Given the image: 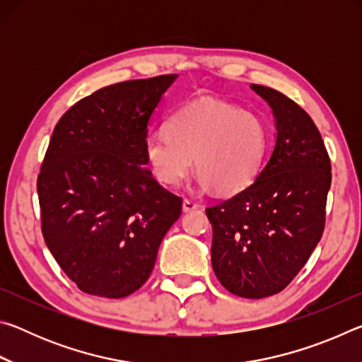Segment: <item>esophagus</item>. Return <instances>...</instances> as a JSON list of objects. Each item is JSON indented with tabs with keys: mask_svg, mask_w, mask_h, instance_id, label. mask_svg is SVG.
I'll return each mask as SVG.
<instances>
[{
	"mask_svg": "<svg viewBox=\"0 0 362 362\" xmlns=\"http://www.w3.org/2000/svg\"><path fill=\"white\" fill-rule=\"evenodd\" d=\"M182 209H183V212H192L194 209H198V204H196L192 199H183Z\"/></svg>",
	"mask_w": 362,
	"mask_h": 362,
	"instance_id": "esophagus-1",
	"label": "esophagus"
}]
</instances>
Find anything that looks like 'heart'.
Instances as JSON below:
<instances>
[{
	"label": "heart",
	"instance_id": "b5f03b06",
	"mask_svg": "<svg viewBox=\"0 0 362 362\" xmlns=\"http://www.w3.org/2000/svg\"><path fill=\"white\" fill-rule=\"evenodd\" d=\"M268 129L260 116L231 103L199 99L175 112L168 131L146 134L144 151L153 175L177 187L193 166L199 183L218 193L246 188L262 168Z\"/></svg>",
	"mask_w": 362,
	"mask_h": 362
}]
</instances>
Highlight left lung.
I'll list each match as a JSON object with an SVG mask.
<instances>
[{
	"label": "left lung",
	"mask_w": 362,
	"mask_h": 362,
	"mask_svg": "<svg viewBox=\"0 0 362 362\" xmlns=\"http://www.w3.org/2000/svg\"><path fill=\"white\" fill-rule=\"evenodd\" d=\"M250 88L276 119L273 153L247 188L206 214L220 283L238 297L263 298L286 289L320 243L332 174L310 115L279 90Z\"/></svg>",
	"instance_id": "left-lung-1"
}]
</instances>
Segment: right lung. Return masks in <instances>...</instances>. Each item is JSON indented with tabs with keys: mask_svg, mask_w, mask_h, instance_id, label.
Returning <instances> with one entry per match:
<instances>
[{
	"mask_svg": "<svg viewBox=\"0 0 362 362\" xmlns=\"http://www.w3.org/2000/svg\"><path fill=\"white\" fill-rule=\"evenodd\" d=\"M177 75L107 86L54 127L38 175L41 230L66 276L90 296L121 298L145 284L182 198L146 169L155 108Z\"/></svg>",
	"mask_w": 362,
	"mask_h": 362,
	"instance_id": "right-lung-1",
	"label": "right lung"
}]
</instances>
